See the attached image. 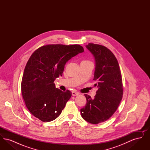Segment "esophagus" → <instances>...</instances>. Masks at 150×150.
<instances>
[{
	"label": "esophagus",
	"mask_w": 150,
	"mask_h": 150,
	"mask_svg": "<svg viewBox=\"0 0 150 150\" xmlns=\"http://www.w3.org/2000/svg\"><path fill=\"white\" fill-rule=\"evenodd\" d=\"M79 93L78 92H72V96H78Z\"/></svg>",
	"instance_id": "obj_1"
}]
</instances>
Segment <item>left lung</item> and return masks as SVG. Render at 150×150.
I'll use <instances>...</instances> for the list:
<instances>
[{"mask_svg":"<svg viewBox=\"0 0 150 150\" xmlns=\"http://www.w3.org/2000/svg\"><path fill=\"white\" fill-rule=\"evenodd\" d=\"M86 47L95 58L93 80L98 90L94 98L84 94L86 103L80 112L86 121L96 124L106 121L116 111L123 95L122 77L117 60L107 47L93 43Z\"/></svg>","mask_w":150,"mask_h":150,"instance_id":"8db88e82","label":"left lung"}]
</instances>
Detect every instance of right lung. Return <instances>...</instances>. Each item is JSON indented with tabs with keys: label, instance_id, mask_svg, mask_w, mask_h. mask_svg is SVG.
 Wrapping results in <instances>:
<instances>
[{
	"label": "right lung",
	"instance_id": "obj_1",
	"mask_svg": "<svg viewBox=\"0 0 150 150\" xmlns=\"http://www.w3.org/2000/svg\"><path fill=\"white\" fill-rule=\"evenodd\" d=\"M83 52L78 44H48L31 54L22 78L21 92L26 107L35 117L49 122L61 114L72 93L56 88L54 81L62 75L66 62Z\"/></svg>",
	"mask_w": 150,
	"mask_h": 150
}]
</instances>
